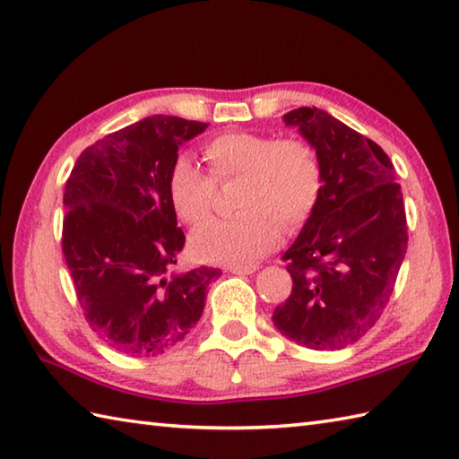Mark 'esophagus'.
<instances>
[{
    "label": "esophagus",
    "mask_w": 459,
    "mask_h": 459,
    "mask_svg": "<svg viewBox=\"0 0 459 459\" xmlns=\"http://www.w3.org/2000/svg\"><path fill=\"white\" fill-rule=\"evenodd\" d=\"M258 266L255 264H247V266H229L227 272H230V274H252V272H256Z\"/></svg>",
    "instance_id": "obj_1"
}]
</instances>
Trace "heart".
Instances as JSON below:
<instances>
[{
  "mask_svg": "<svg viewBox=\"0 0 459 459\" xmlns=\"http://www.w3.org/2000/svg\"><path fill=\"white\" fill-rule=\"evenodd\" d=\"M204 175L189 155L179 153L168 175V193L178 217L189 224L209 219L214 181L240 178L230 219L207 222L191 235V252L201 262L247 264L278 245L281 224L298 230L316 211L324 169L316 148L304 140H278L270 134L227 132L204 143Z\"/></svg>",
  "mask_w": 459,
  "mask_h": 459,
  "instance_id": "b5f03b06",
  "label": "heart"
}]
</instances>
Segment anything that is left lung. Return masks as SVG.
Masks as SVG:
<instances>
[{
  "instance_id": "left-lung-1",
  "label": "left lung",
  "mask_w": 459,
  "mask_h": 459,
  "mask_svg": "<svg viewBox=\"0 0 459 459\" xmlns=\"http://www.w3.org/2000/svg\"><path fill=\"white\" fill-rule=\"evenodd\" d=\"M284 122L316 148L324 189L281 256L294 286L272 321L298 345L343 349L391 301L408 242L403 191L385 150L325 110L304 106Z\"/></svg>"
}]
</instances>
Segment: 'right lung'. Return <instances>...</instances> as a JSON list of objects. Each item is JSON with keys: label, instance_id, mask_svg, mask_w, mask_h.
<instances>
[{"label": "right lung", "instance_id": "obj_1", "mask_svg": "<svg viewBox=\"0 0 459 459\" xmlns=\"http://www.w3.org/2000/svg\"><path fill=\"white\" fill-rule=\"evenodd\" d=\"M209 124L152 116L104 135L65 185L63 255L84 319L112 349L153 357L189 333L219 268L173 274L185 235L168 175L179 145Z\"/></svg>", "mask_w": 459, "mask_h": 459}]
</instances>
